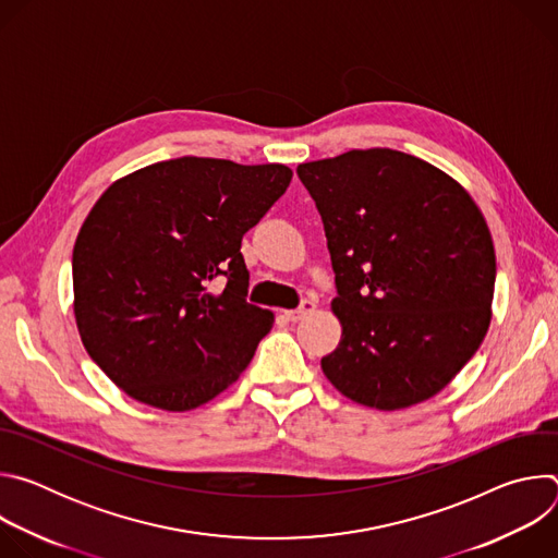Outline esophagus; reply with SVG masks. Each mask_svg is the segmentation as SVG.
<instances>
[{"mask_svg": "<svg viewBox=\"0 0 558 558\" xmlns=\"http://www.w3.org/2000/svg\"><path fill=\"white\" fill-rule=\"evenodd\" d=\"M313 308H315V302H313V300H304V302L300 304V308L284 311V317H287L289 323H298V320H302V317H306L308 313H313Z\"/></svg>", "mask_w": 558, "mask_h": 558, "instance_id": "34e87169", "label": "esophagus"}]
</instances>
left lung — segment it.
<instances>
[{
    "instance_id": "obj_1",
    "label": "left lung",
    "mask_w": 558,
    "mask_h": 558,
    "mask_svg": "<svg viewBox=\"0 0 558 558\" xmlns=\"http://www.w3.org/2000/svg\"><path fill=\"white\" fill-rule=\"evenodd\" d=\"M323 216L342 325L327 379L402 411L446 388L482 347L495 295L488 222L461 183L417 156L351 149L298 166Z\"/></svg>"
}]
</instances>
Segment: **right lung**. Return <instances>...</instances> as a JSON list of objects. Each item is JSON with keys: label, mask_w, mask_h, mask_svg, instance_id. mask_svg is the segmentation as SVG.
I'll return each mask as SVG.
<instances>
[{"label": "right lung", "mask_w": 558, "mask_h": 558, "mask_svg": "<svg viewBox=\"0 0 558 558\" xmlns=\"http://www.w3.org/2000/svg\"><path fill=\"white\" fill-rule=\"evenodd\" d=\"M291 177L183 156L99 196L72 250V308L88 355L132 400L194 411L250 366L276 317L245 300L241 243Z\"/></svg>", "instance_id": "add662e5"}]
</instances>
